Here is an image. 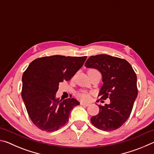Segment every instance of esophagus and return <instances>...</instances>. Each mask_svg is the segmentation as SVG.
I'll return each mask as SVG.
<instances>
[{"label": "esophagus", "instance_id": "34e87169", "mask_svg": "<svg viewBox=\"0 0 154 154\" xmlns=\"http://www.w3.org/2000/svg\"><path fill=\"white\" fill-rule=\"evenodd\" d=\"M81 105L88 106L90 105V104H89V103H81Z\"/></svg>", "mask_w": 154, "mask_h": 154}]
</instances>
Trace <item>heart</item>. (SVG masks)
Instances as JSON below:
<instances>
[{
	"label": "heart",
	"instance_id": "1",
	"mask_svg": "<svg viewBox=\"0 0 154 154\" xmlns=\"http://www.w3.org/2000/svg\"><path fill=\"white\" fill-rule=\"evenodd\" d=\"M77 98L82 100H88L89 99V94L85 91H80L77 94Z\"/></svg>",
	"mask_w": 154,
	"mask_h": 154
}]
</instances>
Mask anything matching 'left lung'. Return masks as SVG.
I'll use <instances>...</instances> for the list:
<instances>
[{
	"label": "left lung",
	"instance_id": "left-lung-1",
	"mask_svg": "<svg viewBox=\"0 0 154 154\" xmlns=\"http://www.w3.org/2000/svg\"><path fill=\"white\" fill-rule=\"evenodd\" d=\"M85 66L97 69L102 74L99 100L110 99L109 104L98 105L99 113L91 118V122L104 131L119 128L130 117L137 97L136 73L126 60L106 54L90 56Z\"/></svg>",
	"mask_w": 154,
	"mask_h": 154
}]
</instances>
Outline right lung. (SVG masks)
Masks as SVG:
<instances>
[{
    "label": "right lung",
    "mask_w": 154,
    "mask_h": 154,
    "mask_svg": "<svg viewBox=\"0 0 154 154\" xmlns=\"http://www.w3.org/2000/svg\"><path fill=\"white\" fill-rule=\"evenodd\" d=\"M86 56H51L37 58L22 75V97L30 118L41 130L54 132L69 120L79 101L56 98L59 83L69 81L86 60Z\"/></svg>",
    "instance_id": "1"
}]
</instances>
